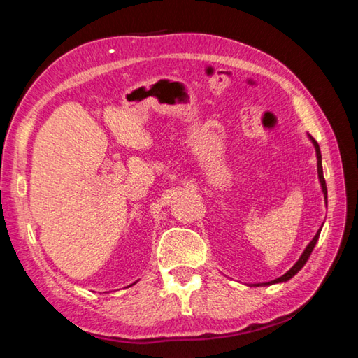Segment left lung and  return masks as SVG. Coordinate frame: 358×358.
I'll use <instances>...</instances> for the list:
<instances>
[{"mask_svg":"<svg viewBox=\"0 0 358 358\" xmlns=\"http://www.w3.org/2000/svg\"><path fill=\"white\" fill-rule=\"evenodd\" d=\"M310 138H311V142H313V145H314V148H316V156H317V177H319V183H320V187H322V192H324V201H325V203H327V185H325V180H324V172H322V156H320V148H319V143L314 141V138L310 136ZM322 229V227H320ZM320 229L317 230V234L314 235V238L310 241V245H308L306 248H305V251H303V254L300 256V259L296 260L295 262V265L292 266V268H290L287 273H284L282 276H280V278H276V280H273V281H268V282H259V284H252V286H270V284H276V282H286V281H289L290 278H294L296 273H299V271L303 268V265L306 264V260L310 259V256H311V252H313V250H314V246H316V243H317V240H319V235H320Z\"/></svg>","mask_w":358,"mask_h":358,"instance_id":"1","label":"left lung"}]
</instances>
